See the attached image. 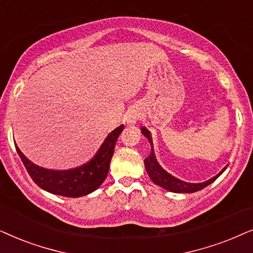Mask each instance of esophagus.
I'll return each instance as SVG.
<instances>
[{"label":"esophagus","instance_id":"obj_1","mask_svg":"<svg viewBox=\"0 0 253 253\" xmlns=\"http://www.w3.org/2000/svg\"><path fill=\"white\" fill-rule=\"evenodd\" d=\"M135 121H136L135 117H133V116H129L128 120H127V123H128V124H135Z\"/></svg>","mask_w":253,"mask_h":253}]
</instances>
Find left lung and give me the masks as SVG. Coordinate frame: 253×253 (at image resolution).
Listing matches in <instances>:
<instances>
[{"label":"left lung","mask_w":253,"mask_h":253,"mask_svg":"<svg viewBox=\"0 0 253 253\" xmlns=\"http://www.w3.org/2000/svg\"><path fill=\"white\" fill-rule=\"evenodd\" d=\"M141 132H142L143 135L149 140V142L151 144V153L149 156L144 160V167H146L147 172L149 174L150 179L153 180L155 184L158 185V186L166 188L167 191L174 192V193H193V192L200 191L206 186H208L210 184L213 183L214 180H216L217 178L223 173V171L227 169V167H224L223 169L216 174V176H214L213 178H211V179L204 181V183H186V181L178 179V178L173 177L172 174L167 172V171L164 170L160 164H158V162L154 154L153 141H151V134L149 130H148L146 127H142V128H141Z\"/></svg>","instance_id":"1"}]
</instances>
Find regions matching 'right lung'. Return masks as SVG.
Here are the masks:
<instances>
[{"label":"right lung","mask_w":253,"mask_h":253,"mask_svg":"<svg viewBox=\"0 0 253 253\" xmlns=\"http://www.w3.org/2000/svg\"><path fill=\"white\" fill-rule=\"evenodd\" d=\"M123 129L124 125H120L119 127L113 129L106 136L91 160L83 166L69 170L45 169L32 163L17 146L16 150L30 177L39 187L49 193L62 195V197L79 198L96 191L105 180L109 173L116 142Z\"/></svg>","instance_id":"1"}]
</instances>
